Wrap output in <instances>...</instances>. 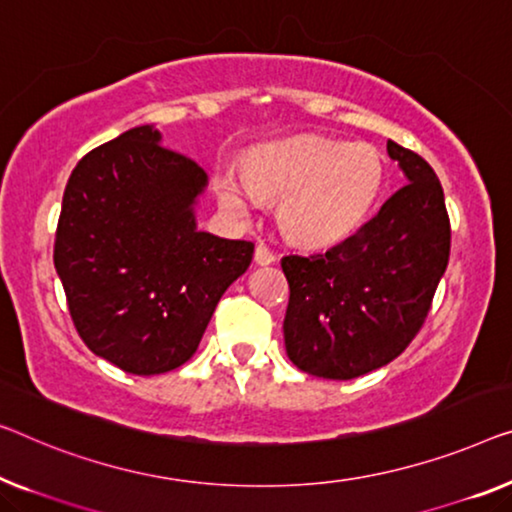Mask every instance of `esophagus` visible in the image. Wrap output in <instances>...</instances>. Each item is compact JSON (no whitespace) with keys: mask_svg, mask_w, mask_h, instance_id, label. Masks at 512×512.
Listing matches in <instances>:
<instances>
[{"mask_svg":"<svg viewBox=\"0 0 512 512\" xmlns=\"http://www.w3.org/2000/svg\"><path fill=\"white\" fill-rule=\"evenodd\" d=\"M255 262L262 264V266L273 264V262H276V253H273L269 246H264V243H259V246L255 248Z\"/></svg>","mask_w":512,"mask_h":512,"instance_id":"1","label":"esophagus"}]
</instances>
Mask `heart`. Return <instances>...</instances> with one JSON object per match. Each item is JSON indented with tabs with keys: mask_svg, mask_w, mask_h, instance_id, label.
I'll return each mask as SVG.
<instances>
[{
	"mask_svg": "<svg viewBox=\"0 0 512 512\" xmlns=\"http://www.w3.org/2000/svg\"><path fill=\"white\" fill-rule=\"evenodd\" d=\"M381 183L384 160L370 144L296 137L257 149L246 174L220 172L218 197L236 218H248L262 197L280 200L278 220L289 239L329 246L363 223Z\"/></svg>",
	"mask_w": 512,
	"mask_h": 512,
	"instance_id": "obj_1",
	"label": "heart"
}]
</instances>
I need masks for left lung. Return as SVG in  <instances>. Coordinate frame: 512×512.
<instances>
[{
	"mask_svg": "<svg viewBox=\"0 0 512 512\" xmlns=\"http://www.w3.org/2000/svg\"><path fill=\"white\" fill-rule=\"evenodd\" d=\"M407 174L377 216L324 253L282 257L287 356L312 377L354 379L391 363L421 331L451 255L444 188L416 151L388 140Z\"/></svg>",
	"mask_w": 512,
	"mask_h": 512,
	"instance_id": "obj_1",
	"label": "left lung"
}]
</instances>
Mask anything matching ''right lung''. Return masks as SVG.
<instances>
[{
    "label": "right lung",
    "instance_id": "obj_1",
    "mask_svg": "<svg viewBox=\"0 0 512 512\" xmlns=\"http://www.w3.org/2000/svg\"><path fill=\"white\" fill-rule=\"evenodd\" d=\"M204 186L207 172L154 126L91 149L68 177L55 234L68 312L91 352L133 375L186 363L253 259L250 241L195 230Z\"/></svg>",
    "mask_w": 512,
    "mask_h": 512
}]
</instances>
